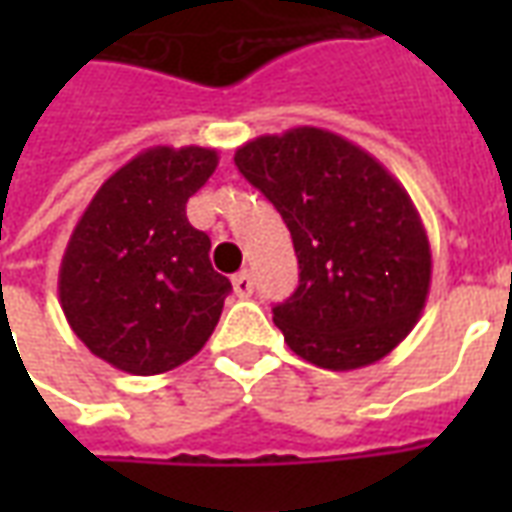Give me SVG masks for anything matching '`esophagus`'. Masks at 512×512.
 I'll return each instance as SVG.
<instances>
[{
    "label": "esophagus",
    "mask_w": 512,
    "mask_h": 512,
    "mask_svg": "<svg viewBox=\"0 0 512 512\" xmlns=\"http://www.w3.org/2000/svg\"><path fill=\"white\" fill-rule=\"evenodd\" d=\"M233 290H235V296H238V299H249V296H252V290H255L252 274H249V271H241V274H235Z\"/></svg>",
    "instance_id": "esophagus-1"
}]
</instances>
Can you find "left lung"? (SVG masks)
Masks as SVG:
<instances>
[{"mask_svg": "<svg viewBox=\"0 0 512 512\" xmlns=\"http://www.w3.org/2000/svg\"><path fill=\"white\" fill-rule=\"evenodd\" d=\"M274 202L299 257V288L274 307L290 351L356 370L406 340L430 290V244L408 191L345 136L299 126L235 150Z\"/></svg>", "mask_w": 512, "mask_h": 512, "instance_id": "obj_1", "label": "left lung"}]
</instances>
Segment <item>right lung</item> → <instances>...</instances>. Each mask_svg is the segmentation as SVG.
<instances>
[{"label":"right lung","instance_id":"right-lung-1","mask_svg":"<svg viewBox=\"0 0 512 512\" xmlns=\"http://www.w3.org/2000/svg\"><path fill=\"white\" fill-rule=\"evenodd\" d=\"M213 147L142 150L95 191L60 266V304L73 334L131 376L175 370L219 323L230 279L211 266V238L186 219Z\"/></svg>","mask_w":512,"mask_h":512}]
</instances>
